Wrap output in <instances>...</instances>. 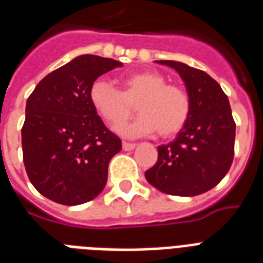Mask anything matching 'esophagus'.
I'll return each instance as SVG.
<instances>
[{"mask_svg": "<svg viewBox=\"0 0 263 263\" xmlns=\"http://www.w3.org/2000/svg\"><path fill=\"white\" fill-rule=\"evenodd\" d=\"M136 147L135 143H129V142H123V150H125V152H131V150H134V148Z\"/></svg>", "mask_w": 263, "mask_h": 263, "instance_id": "34e87169", "label": "esophagus"}]
</instances>
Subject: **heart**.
Returning a JSON list of instances; mask_svg holds the SVG:
<instances>
[{"label": "heart", "instance_id": "b5f03b06", "mask_svg": "<svg viewBox=\"0 0 263 263\" xmlns=\"http://www.w3.org/2000/svg\"><path fill=\"white\" fill-rule=\"evenodd\" d=\"M121 90L105 79L91 84L90 102L103 121L117 125L135 109L139 115L119 127L125 136L150 135L161 138L179 134L191 115V99L181 86L166 83V78L156 71L125 73L120 78Z\"/></svg>", "mask_w": 263, "mask_h": 263}]
</instances>
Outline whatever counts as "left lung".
Instances as JSON below:
<instances>
[{"instance_id": "left-lung-1", "label": "left lung", "mask_w": 263, "mask_h": 263, "mask_svg": "<svg viewBox=\"0 0 263 263\" xmlns=\"http://www.w3.org/2000/svg\"><path fill=\"white\" fill-rule=\"evenodd\" d=\"M185 83L191 115L173 142L158 147L156 165L144 176L168 195L195 196L212 190L228 173L235 154L236 124L228 97L206 72L161 60Z\"/></svg>"}]
</instances>
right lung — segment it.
<instances>
[{"mask_svg":"<svg viewBox=\"0 0 263 263\" xmlns=\"http://www.w3.org/2000/svg\"><path fill=\"white\" fill-rule=\"evenodd\" d=\"M123 64L83 54L45 76L27 99L23 161L36 191L67 206L101 194L121 140L90 102L91 84Z\"/></svg>","mask_w":263,"mask_h":263,"instance_id":"add662e5","label":"right lung"}]
</instances>
